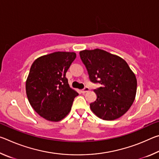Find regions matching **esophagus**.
Listing matches in <instances>:
<instances>
[{
	"label": "esophagus",
	"instance_id": "1",
	"mask_svg": "<svg viewBox=\"0 0 159 159\" xmlns=\"http://www.w3.org/2000/svg\"><path fill=\"white\" fill-rule=\"evenodd\" d=\"M89 90H90V88H89L85 87V88H83V90H81V93H85L88 92V91H89Z\"/></svg>",
	"mask_w": 159,
	"mask_h": 159
}]
</instances>
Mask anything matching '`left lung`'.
Wrapping results in <instances>:
<instances>
[{
	"instance_id": "1",
	"label": "left lung",
	"mask_w": 159,
	"mask_h": 159,
	"mask_svg": "<svg viewBox=\"0 0 159 159\" xmlns=\"http://www.w3.org/2000/svg\"><path fill=\"white\" fill-rule=\"evenodd\" d=\"M90 81L102 85L94 90L96 100L90 104L97 116L112 120L128 111L137 92L135 75L127 62L117 55L100 49L79 52Z\"/></svg>"
}]
</instances>
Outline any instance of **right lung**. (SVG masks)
<instances>
[{"label": "right lung", "instance_id": "add662e5", "mask_svg": "<svg viewBox=\"0 0 159 159\" xmlns=\"http://www.w3.org/2000/svg\"><path fill=\"white\" fill-rule=\"evenodd\" d=\"M76 57L74 52H55L34 61L26 81V93L35 111L45 119L57 122L71 111L79 95L70 88L67 70Z\"/></svg>", "mask_w": 159, "mask_h": 159}]
</instances>
